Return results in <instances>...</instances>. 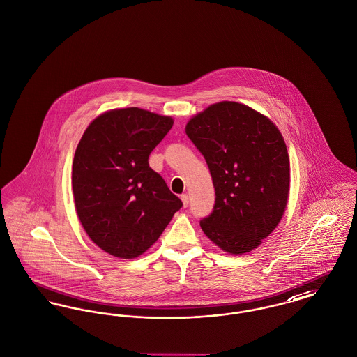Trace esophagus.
<instances>
[{
  "label": "esophagus",
  "mask_w": 357,
  "mask_h": 357,
  "mask_svg": "<svg viewBox=\"0 0 357 357\" xmlns=\"http://www.w3.org/2000/svg\"><path fill=\"white\" fill-rule=\"evenodd\" d=\"M181 200H183L184 207H188V204H190V196H188L187 193H183V195H181Z\"/></svg>",
  "instance_id": "34e87169"
}]
</instances>
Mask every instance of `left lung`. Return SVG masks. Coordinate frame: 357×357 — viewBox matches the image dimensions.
<instances>
[{"mask_svg": "<svg viewBox=\"0 0 357 357\" xmlns=\"http://www.w3.org/2000/svg\"><path fill=\"white\" fill-rule=\"evenodd\" d=\"M185 132L204 157L215 188L204 234L231 255L257 248L279 225L289 190V160L276 126L234 101L210 105Z\"/></svg>", "mask_w": 357, "mask_h": 357, "instance_id": "left-lung-1", "label": "left lung"}]
</instances>
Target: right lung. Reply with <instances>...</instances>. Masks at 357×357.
<instances>
[{
    "label": "right lung",
    "mask_w": 357,
    "mask_h": 357,
    "mask_svg": "<svg viewBox=\"0 0 357 357\" xmlns=\"http://www.w3.org/2000/svg\"><path fill=\"white\" fill-rule=\"evenodd\" d=\"M173 119L141 108L105 112L85 130L73 160L78 218L104 252L134 259L165 230L183 202L149 167Z\"/></svg>",
    "instance_id": "1"
}]
</instances>
